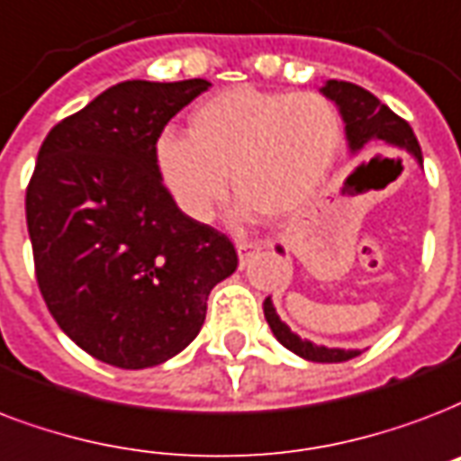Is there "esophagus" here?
<instances>
[{
    "mask_svg": "<svg viewBox=\"0 0 461 461\" xmlns=\"http://www.w3.org/2000/svg\"><path fill=\"white\" fill-rule=\"evenodd\" d=\"M263 246L261 241H237V254H239V266H246L249 258H254L258 251H261Z\"/></svg>",
    "mask_w": 461,
    "mask_h": 461,
    "instance_id": "obj_1",
    "label": "esophagus"
}]
</instances>
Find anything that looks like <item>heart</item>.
Here are the masks:
<instances>
[{
  "instance_id": "obj_1",
  "label": "heart",
  "mask_w": 461,
  "mask_h": 461,
  "mask_svg": "<svg viewBox=\"0 0 461 461\" xmlns=\"http://www.w3.org/2000/svg\"><path fill=\"white\" fill-rule=\"evenodd\" d=\"M191 135L164 132L154 161L185 217L210 222L234 191L239 215L287 220L321 191L340 147V121L319 94L254 86L215 94L191 113Z\"/></svg>"
}]
</instances>
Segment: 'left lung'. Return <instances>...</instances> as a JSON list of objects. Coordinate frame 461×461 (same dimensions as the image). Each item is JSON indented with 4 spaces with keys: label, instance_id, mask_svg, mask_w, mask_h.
<instances>
[{
    "label": "left lung",
    "instance_id": "1",
    "mask_svg": "<svg viewBox=\"0 0 461 461\" xmlns=\"http://www.w3.org/2000/svg\"><path fill=\"white\" fill-rule=\"evenodd\" d=\"M329 101L336 104L340 113V121L346 125V142L350 154H360L372 147H389V149H403L416 159L418 167H423V154H420V145H418L413 130L403 118L379 101L375 94H370L363 86L350 82H339V79H329L321 86ZM277 254H285L283 246H276ZM263 314L268 321L270 331L276 336L287 350H293L294 356L312 360V363H346L350 357L360 356L357 348H329L312 343V340L302 339L290 329V326L277 316L276 304L270 297L263 300Z\"/></svg>",
    "mask_w": 461,
    "mask_h": 461
}]
</instances>
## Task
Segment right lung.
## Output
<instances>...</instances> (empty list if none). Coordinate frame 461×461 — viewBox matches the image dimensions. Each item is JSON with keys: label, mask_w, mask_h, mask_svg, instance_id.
Returning <instances> with one entry per match:
<instances>
[{"label": "right lung", "mask_w": 461, "mask_h": 461, "mask_svg": "<svg viewBox=\"0 0 461 461\" xmlns=\"http://www.w3.org/2000/svg\"><path fill=\"white\" fill-rule=\"evenodd\" d=\"M207 79H130L48 132L26 191L35 277L52 319L105 365L145 370L203 329L207 294L237 270L224 234L185 217L154 145Z\"/></svg>", "instance_id": "right-lung-1"}]
</instances>
